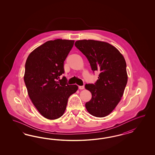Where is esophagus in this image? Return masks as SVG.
Masks as SVG:
<instances>
[{
    "label": "esophagus",
    "mask_w": 155,
    "mask_h": 155,
    "mask_svg": "<svg viewBox=\"0 0 155 155\" xmlns=\"http://www.w3.org/2000/svg\"><path fill=\"white\" fill-rule=\"evenodd\" d=\"M78 87H79V89L83 90L84 88V86H80Z\"/></svg>",
    "instance_id": "1"
}]
</instances>
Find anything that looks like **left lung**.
Segmentation results:
<instances>
[{"label": "left lung", "instance_id": "obj_1", "mask_svg": "<svg viewBox=\"0 0 155 155\" xmlns=\"http://www.w3.org/2000/svg\"><path fill=\"white\" fill-rule=\"evenodd\" d=\"M75 46L89 61L92 71H98L95 84H86L92 97L86 103L87 111L95 117L107 116L121 100L128 80L126 62L117 49L108 42L81 40Z\"/></svg>", "mask_w": 155, "mask_h": 155}]
</instances>
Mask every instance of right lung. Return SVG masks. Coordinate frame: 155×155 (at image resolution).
I'll return each instance as SVG.
<instances>
[{
  "label": "right lung",
  "instance_id": "obj_1",
  "mask_svg": "<svg viewBox=\"0 0 155 155\" xmlns=\"http://www.w3.org/2000/svg\"><path fill=\"white\" fill-rule=\"evenodd\" d=\"M74 42L62 39L48 41L33 50L25 62L24 80L28 95L38 111L48 119L62 116L69 97L78 89L76 84H67L65 77L60 80Z\"/></svg>",
  "mask_w": 155,
  "mask_h": 155
}]
</instances>
